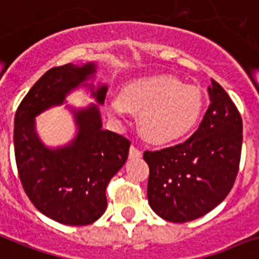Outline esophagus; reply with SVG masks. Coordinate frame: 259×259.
<instances>
[{"mask_svg": "<svg viewBox=\"0 0 259 259\" xmlns=\"http://www.w3.org/2000/svg\"><path fill=\"white\" fill-rule=\"evenodd\" d=\"M142 151L139 148H136L135 146H131L130 148V159H139L142 158Z\"/></svg>", "mask_w": 259, "mask_h": 259, "instance_id": "esophagus-1", "label": "esophagus"}]
</instances>
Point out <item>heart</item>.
<instances>
[{
  "instance_id": "heart-1",
  "label": "heart",
  "mask_w": 259,
  "mask_h": 259,
  "mask_svg": "<svg viewBox=\"0 0 259 259\" xmlns=\"http://www.w3.org/2000/svg\"><path fill=\"white\" fill-rule=\"evenodd\" d=\"M203 108L200 91L164 74L135 78L124 84L120 97L107 103L111 116L125 119L140 113V131L154 144H169L196 125Z\"/></svg>"
}]
</instances>
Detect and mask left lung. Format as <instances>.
<instances>
[{"label": "left lung", "instance_id": "left-lung-1", "mask_svg": "<svg viewBox=\"0 0 259 259\" xmlns=\"http://www.w3.org/2000/svg\"><path fill=\"white\" fill-rule=\"evenodd\" d=\"M210 105L190 139L160 151H146L150 167L147 198L168 222L200 218L234 186L242 150V119L226 91L212 80Z\"/></svg>", "mask_w": 259, "mask_h": 259}]
</instances>
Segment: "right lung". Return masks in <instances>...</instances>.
<instances>
[{
  "label": "right lung",
  "mask_w": 259,
  "mask_h": 259,
  "mask_svg": "<svg viewBox=\"0 0 259 259\" xmlns=\"http://www.w3.org/2000/svg\"><path fill=\"white\" fill-rule=\"evenodd\" d=\"M96 64H65L45 72L30 88L14 117V155L24 191L34 207L48 218L69 226L91 225L107 208L105 188L124 165L131 142L103 130L99 107L69 108L77 135L67 146L49 148L36 132V116L64 104L78 87H90L99 104H104L107 85L95 90L87 80Z\"/></svg>",
  "instance_id": "1"
}]
</instances>
